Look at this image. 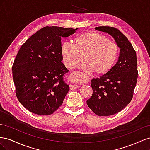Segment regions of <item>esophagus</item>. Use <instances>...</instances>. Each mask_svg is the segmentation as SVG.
Segmentation results:
<instances>
[{
	"instance_id": "esophagus-1",
	"label": "esophagus",
	"mask_w": 150,
	"mask_h": 150,
	"mask_svg": "<svg viewBox=\"0 0 150 150\" xmlns=\"http://www.w3.org/2000/svg\"><path fill=\"white\" fill-rule=\"evenodd\" d=\"M69 87H70L71 89H78V88H79V86L76 85V84H71L69 86Z\"/></svg>"
}]
</instances>
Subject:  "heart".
<instances>
[{"label": "heart", "instance_id": "obj_1", "mask_svg": "<svg viewBox=\"0 0 150 150\" xmlns=\"http://www.w3.org/2000/svg\"><path fill=\"white\" fill-rule=\"evenodd\" d=\"M74 45L64 42L61 53L65 66L72 69L84 59V67L98 76L110 72L114 67L119 55L117 45L109 39L95 32H88L77 36Z\"/></svg>", "mask_w": 150, "mask_h": 150}]
</instances>
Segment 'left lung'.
I'll use <instances>...</instances> for the list:
<instances>
[{
    "label": "left lung",
    "instance_id": "1",
    "mask_svg": "<svg viewBox=\"0 0 150 150\" xmlns=\"http://www.w3.org/2000/svg\"><path fill=\"white\" fill-rule=\"evenodd\" d=\"M94 29L111 35L120 52L110 72L92 79L93 94L86 103L96 115L111 116L123 110L132 99L138 79L137 54L128 38L118 29L108 26Z\"/></svg>",
    "mask_w": 150,
    "mask_h": 150
}]
</instances>
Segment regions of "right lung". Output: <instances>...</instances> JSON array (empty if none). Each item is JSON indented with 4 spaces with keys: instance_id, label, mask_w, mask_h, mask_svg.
<instances>
[{
    "instance_id": "right-lung-1",
    "label": "right lung",
    "mask_w": 150,
    "mask_h": 150,
    "mask_svg": "<svg viewBox=\"0 0 150 150\" xmlns=\"http://www.w3.org/2000/svg\"><path fill=\"white\" fill-rule=\"evenodd\" d=\"M78 28L46 26L22 45L12 66L19 101L39 115H50L61 106L69 86L64 80L69 71L62 61L61 38Z\"/></svg>"
}]
</instances>
